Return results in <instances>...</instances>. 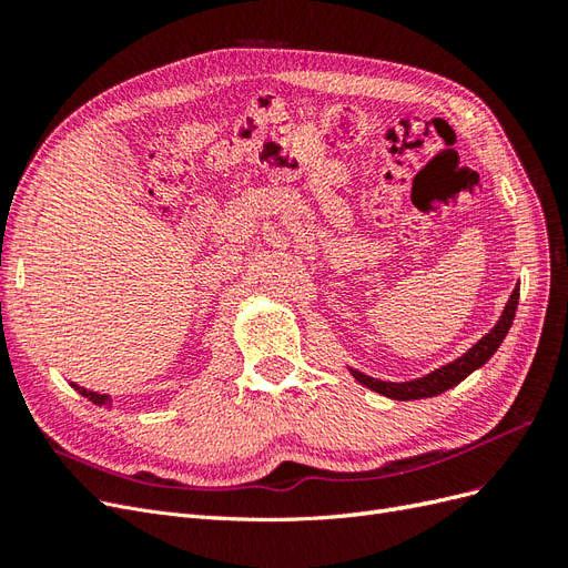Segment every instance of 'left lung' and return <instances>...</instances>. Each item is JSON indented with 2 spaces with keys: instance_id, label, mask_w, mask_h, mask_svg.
<instances>
[{
  "instance_id": "obj_1",
  "label": "left lung",
  "mask_w": 568,
  "mask_h": 568,
  "mask_svg": "<svg viewBox=\"0 0 568 568\" xmlns=\"http://www.w3.org/2000/svg\"><path fill=\"white\" fill-rule=\"evenodd\" d=\"M517 303H519V286L511 291V296L505 305V313L503 317L497 320V324L493 326V329L480 338L476 346H471L467 353H464L462 357H457L455 363L450 365H443L440 369L432 372L422 376V379H415V382H403V384H393V382H379V379H372V376L357 372V369H351V374L355 376V379L376 390L386 395V398H393V400H419V398H434V395L448 390L453 386H457L462 379H467V376L478 369L480 365H486L488 359L493 357V353L500 348L503 338L507 336L509 326L514 322V315H517Z\"/></svg>"
}]
</instances>
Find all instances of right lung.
<instances>
[{"mask_svg":"<svg viewBox=\"0 0 568 568\" xmlns=\"http://www.w3.org/2000/svg\"><path fill=\"white\" fill-rule=\"evenodd\" d=\"M73 388H75L78 393H82L88 400H92L94 405H109V403H111V398H109V395H104V393H94V390H88V388H82V386H78V384H73Z\"/></svg>","mask_w":568,"mask_h":568,"instance_id":"1","label":"right lung"}]
</instances>
